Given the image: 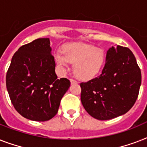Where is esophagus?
<instances>
[{
    "instance_id": "1",
    "label": "esophagus",
    "mask_w": 147,
    "mask_h": 147,
    "mask_svg": "<svg viewBox=\"0 0 147 147\" xmlns=\"http://www.w3.org/2000/svg\"><path fill=\"white\" fill-rule=\"evenodd\" d=\"M70 82H71V84H77V83H78L76 80H74V79H72V78H71V79H70Z\"/></svg>"
}]
</instances>
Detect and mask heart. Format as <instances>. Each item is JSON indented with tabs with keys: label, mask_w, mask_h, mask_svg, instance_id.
<instances>
[{
	"label": "heart",
	"mask_w": 147,
	"mask_h": 147,
	"mask_svg": "<svg viewBox=\"0 0 147 147\" xmlns=\"http://www.w3.org/2000/svg\"><path fill=\"white\" fill-rule=\"evenodd\" d=\"M62 55L55 56L60 67L65 69L69 63L73 64V71L77 78L89 80L98 75L105 60L104 50L82 42H74L63 46Z\"/></svg>",
	"instance_id": "heart-1"
}]
</instances>
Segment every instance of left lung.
I'll return each instance as SVG.
<instances>
[{
	"label": "left lung",
	"mask_w": 147,
	"mask_h": 147,
	"mask_svg": "<svg viewBox=\"0 0 147 147\" xmlns=\"http://www.w3.org/2000/svg\"><path fill=\"white\" fill-rule=\"evenodd\" d=\"M141 71L129 48L112 47L100 76L80 83L81 100L94 118L105 121L126 114L136 102Z\"/></svg>",
	"instance_id": "obj_1"
}]
</instances>
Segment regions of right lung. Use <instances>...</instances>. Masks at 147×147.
<instances>
[{"instance_id": "right-lung-1", "label": "right lung", "mask_w": 147, "mask_h": 147, "mask_svg": "<svg viewBox=\"0 0 147 147\" xmlns=\"http://www.w3.org/2000/svg\"><path fill=\"white\" fill-rule=\"evenodd\" d=\"M49 38H39L20 47L6 76L10 100L20 115L47 121L57 114L61 99L70 86L65 78L58 79Z\"/></svg>"}]
</instances>
